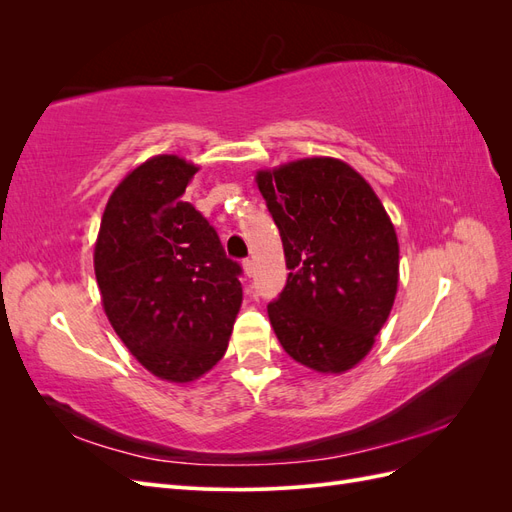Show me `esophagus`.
<instances>
[{
	"label": "esophagus",
	"mask_w": 512,
	"mask_h": 512,
	"mask_svg": "<svg viewBox=\"0 0 512 512\" xmlns=\"http://www.w3.org/2000/svg\"><path fill=\"white\" fill-rule=\"evenodd\" d=\"M254 271H256V267H254V260H243V273H245L247 277H252V275H254Z\"/></svg>",
	"instance_id": "obj_1"
}]
</instances>
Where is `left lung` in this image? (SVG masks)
Returning <instances> with one entry per match:
<instances>
[{"label":"left lung","instance_id":"obj_1","mask_svg":"<svg viewBox=\"0 0 512 512\" xmlns=\"http://www.w3.org/2000/svg\"><path fill=\"white\" fill-rule=\"evenodd\" d=\"M280 228L286 267L271 327L294 361L346 374L376 344L399 284L395 226L374 188L337 158H303L256 173Z\"/></svg>","mask_w":512,"mask_h":512}]
</instances>
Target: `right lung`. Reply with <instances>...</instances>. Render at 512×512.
I'll return each mask as SVG.
<instances>
[{
	"label": "right lung",
	"mask_w": 512,
	"mask_h": 512,
	"mask_svg": "<svg viewBox=\"0 0 512 512\" xmlns=\"http://www.w3.org/2000/svg\"><path fill=\"white\" fill-rule=\"evenodd\" d=\"M196 164L153 156L104 207L94 269L104 314L153 376L185 384L218 363L241 309V267L188 203Z\"/></svg>",
	"instance_id": "right-lung-1"
}]
</instances>
